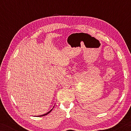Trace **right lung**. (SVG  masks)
<instances>
[{
    "label": "right lung",
    "instance_id": "right-lung-1",
    "mask_svg": "<svg viewBox=\"0 0 131 131\" xmlns=\"http://www.w3.org/2000/svg\"><path fill=\"white\" fill-rule=\"evenodd\" d=\"M52 110H51V111H49V112H48L47 113H46V114H43V115H40V116H39V117H40V116H45V115H47V114H48V113H49L50 112H51V111H52Z\"/></svg>",
    "mask_w": 131,
    "mask_h": 131
}]
</instances>
